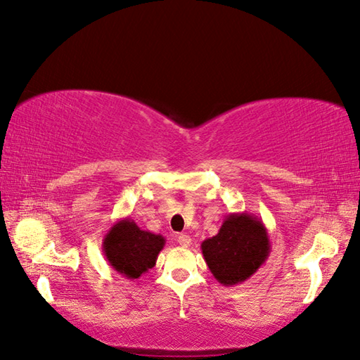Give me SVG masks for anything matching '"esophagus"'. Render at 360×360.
I'll use <instances>...</instances> for the list:
<instances>
[{
  "label": "esophagus",
  "instance_id": "1",
  "mask_svg": "<svg viewBox=\"0 0 360 360\" xmlns=\"http://www.w3.org/2000/svg\"><path fill=\"white\" fill-rule=\"evenodd\" d=\"M178 243H179V245H181L182 248H188V246L192 245V240H191V236H188V235L181 233V235L178 236Z\"/></svg>",
  "mask_w": 360,
  "mask_h": 360
}]
</instances>
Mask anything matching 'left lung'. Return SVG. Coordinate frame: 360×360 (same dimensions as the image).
<instances>
[{
    "instance_id": "1",
    "label": "left lung",
    "mask_w": 360,
    "mask_h": 360,
    "mask_svg": "<svg viewBox=\"0 0 360 360\" xmlns=\"http://www.w3.org/2000/svg\"><path fill=\"white\" fill-rule=\"evenodd\" d=\"M270 251L265 224L248 212H230L217 235L202 243L206 265L222 285L245 283L265 264Z\"/></svg>"
}]
</instances>
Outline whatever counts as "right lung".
I'll return each instance as SVG.
<instances>
[{
	"label": "right lung",
	"mask_w": 360,
	"mask_h": 360,
	"mask_svg": "<svg viewBox=\"0 0 360 360\" xmlns=\"http://www.w3.org/2000/svg\"><path fill=\"white\" fill-rule=\"evenodd\" d=\"M101 246L112 270L133 281L155 265L165 238L160 233L141 230L133 219L124 217L111 225Z\"/></svg>",
	"instance_id": "right-lung-1"
}]
</instances>
